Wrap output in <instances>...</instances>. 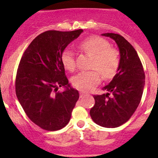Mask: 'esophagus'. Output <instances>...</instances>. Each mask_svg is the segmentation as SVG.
Instances as JSON below:
<instances>
[{"instance_id": "obj_1", "label": "esophagus", "mask_w": 158, "mask_h": 158, "mask_svg": "<svg viewBox=\"0 0 158 158\" xmlns=\"http://www.w3.org/2000/svg\"><path fill=\"white\" fill-rule=\"evenodd\" d=\"M79 94H80V98H82V97H84L85 95H86V94H85V92H80V93H79Z\"/></svg>"}]
</instances>
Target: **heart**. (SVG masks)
<instances>
[{
  "mask_svg": "<svg viewBox=\"0 0 158 158\" xmlns=\"http://www.w3.org/2000/svg\"><path fill=\"white\" fill-rule=\"evenodd\" d=\"M79 48L92 56L89 71H82L73 78V85L82 92L92 90L101 82V74L104 79L114 77L120 66V53L111 47L107 40L98 36L88 37L79 44ZM63 66L68 71L76 68L74 52L69 49L63 50L61 55Z\"/></svg>",
  "mask_w": 158,
  "mask_h": 158,
  "instance_id": "heart-1",
  "label": "heart"
}]
</instances>
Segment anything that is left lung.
I'll list each match as a JSON object with an SVG mask.
<instances>
[{
	"instance_id": "1",
	"label": "left lung",
	"mask_w": 158,
	"mask_h": 158,
	"mask_svg": "<svg viewBox=\"0 0 158 158\" xmlns=\"http://www.w3.org/2000/svg\"><path fill=\"white\" fill-rule=\"evenodd\" d=\"M115 41L120 52V66L109 85L107 93L93 95L95 106L90 115L95 123L105 128H117L130 119L138 108L145 84L142 63L131 44L119 34H102Z\"/></svg>"
}]
</instances>
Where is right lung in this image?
I'll return each mask as SVG.
<instances>
[{
  "instance_id": "obj_1",
  "label": "right lung",
  "mask_w": 158,
  "mask_h": 158,
  "mask_svg": "<svg viewBox=\"0 0 158 158\" xmlns=\"http://www.w3.org/2000/svg\"><path fill=\"white\" fill-rule=\"evenodd\" d=\"M47 30L38 35L21 57L15 81L17 98L30 120L47 131H58L69 123L79 98L70 87L61 55L82 33ZM65 87L64 92H57Z\"/></svg>"
}]
</instances>
